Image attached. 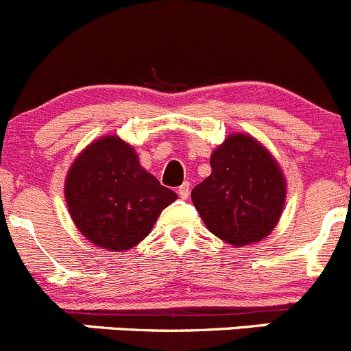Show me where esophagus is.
Masks as SVG:
<instances>
[{
  "mask_svg": "<svg viewBox=\"0 0 351 351\" xmlns=\"http://www.w3.org/2000/svg\"><path fill=\"white\" fill-rule=\"evenodd\" d=\"M177 193H179V196L182 197V199H187V197H189V182L180 184L179 189H177Z\"/></svg>",
  "mask_w": 351,
  "mask_h": 351,
  "instance_id": "1",
  "label": "esophagus"
}]
</instances>
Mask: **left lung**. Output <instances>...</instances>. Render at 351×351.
<instances>
[{
  "instance_id": "obj_1",
  "label": "left lung",
  "mask_w": 351,
  "mask_h": 351,
  "mask_svg": "<svg viewBox=\"0 0 351 351\" xmlns=\"http://www.w3.org/2000/svg\"><path fill=\"white\" fill-rule=\"evenodd\" d=\"M211 174L191 199L208 230L235 247L263 241L278 225L287 180L271 152L245 133H232L211 152Z\"/></svg>"
}]
</instances>
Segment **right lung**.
Listing matches in <instances>:
<instances>
[{"label": "right lung", "mask_w": 351, "mask_h": 351, "mask_svg": "<svg viewBox=\"0 0 351 351\" xmlns=\"http://www.w3.org/2000/svg\"><path fill=\"white\" fill-rule=\"evenodd\" d=\"M64 197L73 223L86 241L124 252L150 234L177 194L141 167L130 143L107 134L75 158L66 174Z\"/></svg>", "instance_id": "obj_1"}]
</instances>
